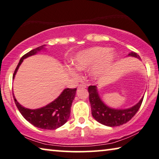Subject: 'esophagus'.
Here are the masks:
<instances>
[{"label":"esophagus","instance_id":"obj_1","mask_svg":"<svg viewBox=\"0 0 159 159\" xmlns=\"http://www.w3.org/2000/svg\"><path fill=\"white\" fill-rule=\"evenodd\" d=\"M79 88H84V89H86V85H84V84H79Z\"/></svg>","mask_w":159,"mask_h":159}]
</instances>
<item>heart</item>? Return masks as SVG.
Here are the masks:
<instances>
[{"mask_svg": "<svg viewBox=\"0 0 159 159\" xmlns=\"http://www.w3.org/2000/svg\"><path fill=\"white\" fill-rule=\"evenodd\" d=\"M117 59V53L107 47L96 46L79 52L73 63L75 68L87 70L91 68L89 75L91 79L98 80L103 78L114 65ZM68 71L73 77H79L77 70L68 68Z\"/></svg>", "mask_w": 159, "mask_h": 159, "instance_id": "1", "label": "heart"}]
</instances>
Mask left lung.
Returning a JSON list of instances; mask_svg holds the SVG:
<instances>
[{
    "mask_svg": "<svg viewBox=\"0 0 159 159\" xmlns=\"http://www.w3.org/2000/svg\"><path fill=\"white\" fill-rule=\"evenodd\" d=\"M128 56L141 59L140 56L134 52H131ZM88 90L89 93L92 116L98 123L110 127L118 126L129 121L139 111L144 96L142 97L139 103L131 108L116 109L111 108L103 103L99 96L96 86H90Z\"/></svg>",
    "mask_w": 159,
    "mask_h": 159,
    "instance_id": "1",
    "label": "left lung"
}]
</instances>
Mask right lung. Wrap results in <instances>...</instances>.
<instances>
[{
  "label": "right lung",
  "mask_w": 159,
  "mask_h": 159,
  "mask_svg": "<svg viewBox=\"0 0 159 159\" xmlns=\"http://www.w3.org/2000/svg\"><path fill=\"white\" fill-rule=\"evenodd\" d=\"M45 46H46L45 45H43L41 46L31 50L20 58L14 71L13 75V79L23 60L28 57L35 55L43 50H45L46 49ZM75 92H76V89H66L53 101L43 107L37 109H30L23 107L16 100L13 93V96L18 109L21 115L30 124L39 129L53 130L62 126L68 121L70 114V107L75 96Z\"/></svg>",
  "instance_id": "obj_1"
}]
</instances>
